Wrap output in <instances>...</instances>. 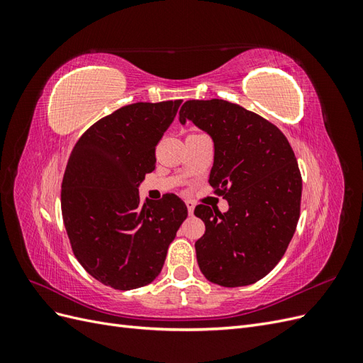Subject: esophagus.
<instances>
[{
	"instance_id": "obj_1",
	"label": "esophagus",
	"mask_w": 363,
	"mask_h": 363,
	"mask_svg": "<svg viewBox=\"0 0 363 363\" xmlns=\"http://www.w3.org/2000/svg\"><path fill=\"white\" fill-rule=\"evenodd\" d=\"M184 203H186V207H188V212H189V215H192L194 208H195V203H194L192 200H186Z\"/></svg>"
}]
</instances>
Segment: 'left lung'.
Here are the masks:
<instances>
[{"mask_svg": "<svg viewBox=\"0 0 363 363\" xmlns=\"http://www.w3.org/2000/svg\"><path fill=\"white\" fill-rule=\"evenodd\" d=\"M179 116L213 139L208 183L228 201L225 213L195 207L206 225L195 242L199 267L224 288L256 283L280 262L300 218L303 183L289 142L265 118L216 98L186 101Z\"/></svg>", "mask_w": 363, "mask_h": 363, "instance_id": "8db88e82", "label": "left lung"}]
</instances>
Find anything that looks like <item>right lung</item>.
Wrapping results in <instances>:
<instances>
[{"label":"right lung","mask_w":363,"mask_h":363,"mask_svg":"<svg viewBox=\"0 0 363 363\" xmlns=\"http://www.w3.org/2000/svg\"><path fill=\"white\" fill-rule=\"evenodd\" d=\"M182 100L135 103L96 121L77 140L62 182V216L74 256L119 291L155 280L188 216L177 195L142 203L139 183L156 168V145Z\"/></svg>","instance_id":"obj_1"}]
</instances>
